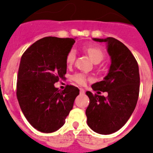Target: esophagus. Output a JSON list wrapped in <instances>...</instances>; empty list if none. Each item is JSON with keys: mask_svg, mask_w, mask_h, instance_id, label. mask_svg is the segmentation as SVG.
Instances as JSON below:
<instances>
[{"mask_svg": "<svg viewBox=\"0 0 153 153\" xmlns=\"http://www.w3.org/2000/svg\"><path fill=\"white\" fill-rule=\"evenodd\" d=\"M79 93H80V94H84L85 90H83V89L80 88V89H79Z\"/></svg>", "mask_w": 153, "mask_h": 153, "instance_id": "34e87169", "label": "esophagus"}]
</instances>
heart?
<instances>
[{
    "label": "heart",
    "mask_w": 153,
    "mask_h": 153,
    "mask_svg": "<svg viewBox=\"0 0 153 153\" xmlns=\"http://www.w3.org/2000/svg\"><path fill=\"white\" fill-rule=\"evenodd\" d=\"M85 51L87 53V54L90 57L92 61L95 64H98L100 63L104 58V53L100 48L96 47H87L84 48ZM76 59V53L75 51L74 50L69 51V53L67 55V58H66V61H67V64L70 65L73 64L74 62L75 61ZM73 79L75 81L76 83H77L79 85H83L86 83L87 77L85 74H82V73H77V74H74L73 76Z\"/></svg>",
    "instance_id": "b5f03b06"
}]
</instances>
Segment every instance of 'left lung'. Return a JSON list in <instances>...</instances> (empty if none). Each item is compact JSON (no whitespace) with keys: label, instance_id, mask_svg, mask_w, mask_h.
I'll use <instances>...</instances> for the list:
<instances>
[{"label":"left lung","instance_id":"obj_1","mask_svg":"<svg viewBox=\"0 0 153 153\" xmlns=\"http://www.w3.org/2000/svg\"><path fill=\"white\" fill-rule=\"evenodd\" d=\"M93 40L106 43L111 64L103 80L92 85L93 90L107 92L108 96L86 92L90 104L86 115L92 130L108 135L121 129L136 108L140 93L139 66L131 51L120 40L113 37Z\"/></svg>","mask_w":153,"mask_h":153}]
</instances>
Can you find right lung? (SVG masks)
<instances>
[{
    "label": "right lung",
    "mask_w": 153,
    "mask_h": 153,
    "mask_svg": "<svg viewBox=\"0 0 153 153\" xmlns=\"http://www.w3.org/2000/svg\"><path fill=\"white\" fill-rule=\"evenodd\" d=\"M75 40L47 36L33 44L21 56L17 82L19 105L30 125L45 133L58 130L73 109L79 90L54 86L67 73L66 58Z\"/></svg>",
    "instance_id": "obj_1"
}]
</instances>
